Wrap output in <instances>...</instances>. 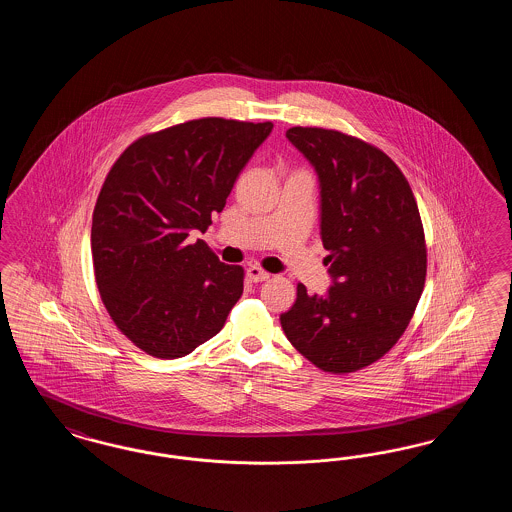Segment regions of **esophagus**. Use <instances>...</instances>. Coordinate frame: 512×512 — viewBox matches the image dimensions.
Returning a JSON list of instances; mask_svg holds the SVG:
<instances>
[{
	"label": "esophagus",
	"instance_id": "1",
	"mask_svg": "<svg viewBox=\"0 0 512 512\" xmlns=\"http://www.w3.org/2000/svg\"><path fill=\"white\" fill-rule=\"evenodd\" d=\"M247 278H249V282H265L270 278V274H268L267 270H263L261 267H257V265H251V267L247 268Z\"/></svg>",
	"mask_w": 512,
	"mask_h": 512
}]
</instances>
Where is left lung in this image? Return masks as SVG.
I'll use <instances>...</instances> for the list:
<instances>
[{
	"instance_id": "left-lung-1",
	"label": "left lung",
	"mask_w": 512,
	"mask_h": 512,
	"mask_svg": "<svg viewBox=\"0 0 512 512\" xmlns=\"http://www.w3.org/2000/svg\"><path fill=\"white\" fill-rule=\"evenodd\" d=\"M286 138L315 167L320 238L332 286L297 299L280 324L324 372L382 359L407 330L426 280V242L413 190L378 147L338 130L293 126Z\"/></svg>"
}]
</instances>
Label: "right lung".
Returning <instances> with one entry per match:
<instances>
[{"label": "right lung", "mask_w": 512, "mask_h": 512, "mask_svg": "<svg viewBox=\"0 0 512 512\" xmlns=\"http://www.w3.org/2000/svg\"><path fill=\"white\" fill-rule=\"evenodd\" d=\"M272 122L207 117L147 134L107 174L92 219L101 301L147 355L176 359L217 336L244 292V268L203 240Z\"/></svg>", "instance_id": "1"}]
</instances>
